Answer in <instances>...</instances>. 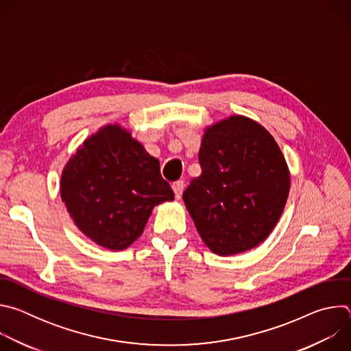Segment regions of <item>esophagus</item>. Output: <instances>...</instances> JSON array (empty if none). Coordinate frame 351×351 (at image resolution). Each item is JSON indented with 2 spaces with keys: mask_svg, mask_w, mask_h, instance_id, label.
<instances>
[{
  "mask_svg": "<svg viewBox=\"0 0 351 351\" xmlns=\"http://www.w3.org/2000/svg\"><path fill=\"white\" fill-rule=\"evenodd\" d=\"M172 189L175 191V195L179 198L184 190V182L183 180H176L172 183Z\"/></svg>",
  "mask_w": 351,
  "mask_h": 351,
  "instance_id": "esophagus-1",
  "label": "esophagus"
}]
</instances>
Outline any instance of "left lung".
Returning a JSON list of instances; mask_svg holds the SVG:
<instances>
[{
  "mask_svg": "<svg viewBox=\"0 0 351 351\" xmlns=\"http://www.w3.org/2000/svg\"><path fill=\"white\" fill-rule=\"evenodd\" d=\"M202 175L183 202L204 243L219 256L239 254L267 239L285 208L290 176L274 137L245 117L207 129L198 153Z\"/></svg>",
  "mask_w": 351,
  "mask_h": 351,
  "instance_id": "1",
  "label": "left lung"
}]
</instances>
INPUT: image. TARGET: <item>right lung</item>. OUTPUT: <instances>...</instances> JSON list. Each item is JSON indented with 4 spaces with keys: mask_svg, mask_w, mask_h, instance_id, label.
Returning a JSON list of instances; mask_svg holds the SVG:
<instances>
[{
    "mask_svg": "<svg viewBox=\"0 0 351 351\" xmlns=\"http://www.w3.org/2000/svg\"><path fill=\"white\" fill-rule=\"evenodd\" d=\"M61 197L76 226L97 244L123 250L141 233L153 208L172 202L160 161L118 125L88 137L66 164Z\"/></svg>",
    "mask_w": 351,
    "mask_h": 351,
    "instance_id": "1",
    "label": "right lung"
}]
</instances>
